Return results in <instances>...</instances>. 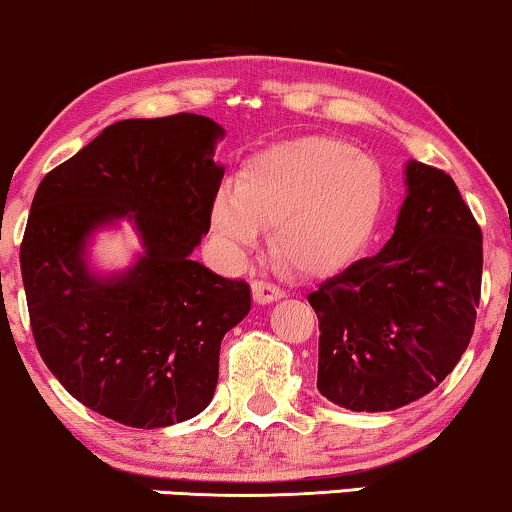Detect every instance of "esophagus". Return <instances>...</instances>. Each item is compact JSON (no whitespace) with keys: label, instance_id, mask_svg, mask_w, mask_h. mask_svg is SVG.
I'll return each mask as SVG.
<instances>
[{"label":"esophagus","instance_id":"esophagus-1","mask_svg":"<svg viewBox=\"0 0 512 512\" xmlns=\"http://www.w3.org/2000/svg\"><path fill=\"white\" fill-rule=\"evenodd\" d=\"M280 297H285V292L280 290L278 285L269 283V280H253V299L257 304H271V301H276Z\"/></svg>","mask_w":512,"mask_h":512}]
</instances>
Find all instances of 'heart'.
Masks as SVG:
<instances>
[{"instance_id": "b5f03b06", "label": "heart", "mask_w": 512, "mask_h": 512, "mask_svg": "<svg viewBox=\"0 0 512 512\" xmlns=\"http://www.w3.org/2000/svg\"><path fill=\"white\" fill-rule=\"evenodd\" d=\"M385 206V176L348 141L306 134L250 155L234 190L211 201V232L232 257L273 225L280 262L299 273L338 271L371 239Z\"/></svg>"}]
</instances>
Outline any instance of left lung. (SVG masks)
I'll use <instances>...</instances> for the list:
<instances>
[{
	"label": "left lung",
	"mask_w": 512,
	"mask_h": 512,
	"mask_svg": "<svg viewBox=\"0 0 512 512\" xmlns=\"http://www.w3.org/2000/svg\"><path fill=\"white\" fill-rule=\"evenodd\" d=\"M392 239L308 294L320 325L318 390L357 413L394 410L455 369L475 327L482 232L455 181L406 167Z\"/></svg>",
	"instance_id": "left-lung-1"
}]
</instances>
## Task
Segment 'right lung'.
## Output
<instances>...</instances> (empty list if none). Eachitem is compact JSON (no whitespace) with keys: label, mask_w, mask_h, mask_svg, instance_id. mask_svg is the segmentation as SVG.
I'll use <instances>...</instances> for the list:
<instances>
[{"label":"right lung","mask_w":512,"mask_h":512,"mask_svg":"<svg viewBox=\"0 0 512 512\" xmlns=\"http://www.w3.org/2000/svg\"><path fill=\"white\" fill-rule=\"evenodd\" d=\"M222 127L176 113L120 120L43 176L20 243L34 343L95 413L136 429L199 415L218 385L220 343L250 311V285L190 259L211 229L225 171ZM129 217L147 253L122 277L87 271L97 226Z\"/></svg>","instance_id":"right-lung-1"}]
</instances>
